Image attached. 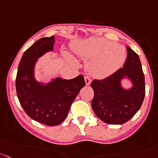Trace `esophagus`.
<instances>
[{
	"mask_svg": "<svg viewBox=\"0 0 158 158\" xmlns=\"http://www.w3.org/2000/svg\"><path fill=\"white\" fill-rule=\"evenodd\" d=\"M85 81L86 85H91V79H90L89 77H85Z\"/></svg>",
	"mask_w": 158,
	"mask_h": 158,
	"instance_id": "esophagus-1",
	"label": "esophagus"
}]
</instances>
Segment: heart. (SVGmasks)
I'll use <instances>...</instances> for the list:
<instances>
[{"mask_svg": "<svg viewBox=\"0 0 158 158\" xmlns=\"http://www.w3.org/2000/svg\"><path fill=\"white\" fill-rule=\"evenodd\" d=\"M73 51L88 60L87 70L91 76L106 78L121 67L127 56L125 48L113 41L91 38L73 45Z\"/></svg>", "mask_w": 158, "mask_h": 158, "instance_id": "1", "label": "heart"}]
</instances>
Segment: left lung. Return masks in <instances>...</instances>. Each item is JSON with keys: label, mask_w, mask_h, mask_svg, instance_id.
<instances>
[{"label": "left lung", "mask_w": 158, "mask_h": 158, "mask_svg": "<svg viewBox=\"0 0 158 158\" xmlns=\"http://www.w3.org/2000/svg\"><path fill=\"white\" fill-rule=\"evenodd\" d=\"M127 58L123 68L102 81L94 80L91 107L95 115L104 123L120 125L127 123L140 109L145 95V80L139 56L127 46ZM127 80L130 88L123 86Z\"/></svg>", "instance_id": "1"}]
</instances>
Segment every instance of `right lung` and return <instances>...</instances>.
Returning a JSON list of instances; mask_svg holds the SVG:
<instances>
[{
    "label": "right lung",
    "mask_w": 158,
    "mask_h": 158,
    "mask_svg": "<svg viewBox=\"0 0 158 158\" xmlns=\"http://www.w3.org/2000/svg\"><path fill=\"white\" fill-rule=\"evenodd\" d=\"M55 37H43L22 55L16 77V91L21 106L27 115L44 125L54 127L67 117L72 102L85 87L84 77L66 80L52 77L47 82L35 77L39 58L53 52Z\"/></svg>",
    "instance_id": "1"
}]
</instances>
